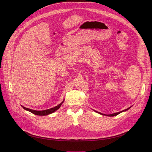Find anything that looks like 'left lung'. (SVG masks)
Listing matches in <instances>:
<instances>
[{
	"label": "left lung",
	"mask_w": 152,
	"mask_h": 152,
	"mask_svg": "<svg viewBox=\"0 0 152 152\" xmlns=\"http://www.w3.org/2000/svg\"><path fill=\"white\" fill-rule=\"evenodd\" d=\"M132 106H131V107H128V108H127L126 110H123V111H120V112H118V113H114V114H108V115H106V114H102V113H99V112H97V111H94L95 112H96L97 113H99V114H101V115H106V116H109V117H114V116H115V115H118V114H120L121 113H122V112H124V111H127L128 110H129L130 108H131Z\"/></svg>",
	"instance_id": "8db88e82"
}]
</instances>
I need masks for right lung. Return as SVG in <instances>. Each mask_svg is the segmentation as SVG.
I'll return each instance as SVG.
<instances>
[{
    "mask_svg": "<svg viewBox=\"0 0 152 152\" xmlns=\"http://www.w3.org/2000/svg\"><path fill=\"white\" fill-rule=\"evenodd\" d=\"M64 100L61 103H59L58 105L55 106L54 107H52V108H50V109H49V110H43V111H36V110H31V109H29V108H27L25 106H22V107L23 108L24 110H25L26 111H29L31 113H32V114H35V115H41V116H43V115H49V114H50L52 113H53L54 112H55L56 110H58L59 108L61 107V106L62 105V104L63 103Z\"/></svg>",
    "mask_w": 152,
    "mask_h": 152,
    "instance_id": "right-lung-1",
    "label": "right lung"
}]
</instances>
